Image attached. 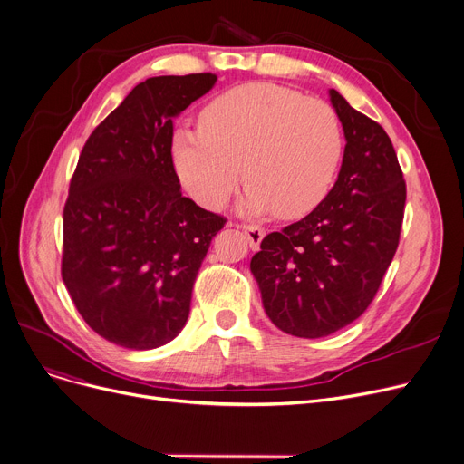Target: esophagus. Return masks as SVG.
I'll use <instances>...</instances> for the list:
<instances>
[{
  "instance_id": "34e87169",
  "label": "esophagus",
  "mask_w": 464,
  "mask_h": 464,
  "mask_svg": "<svg viewBox=\"0 0 464 464\" xmlns=\"http://www.w3.org/2000/svg\"><path fill=\"white\" fill-rule=\"evenodd\" d=\"M241 230H243L245 237H247V241H249V247H251V249H258L262 239H264V236H266V230L260 228V227H256V225H243Z\"/></svg>"
}]
</instances>
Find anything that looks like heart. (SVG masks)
<instances>
[{
    "label": "heart",
    "mask_w": 464,
    "mask_h": 464,
    "mask_svg": "<svg viewBox=\"0 0 464 464\" xmlns=\"http://www.w3.org/2000/svg\"><path fill=\"white\" fill-rule=\"evenodd\" d=\"M343 155L341 121L330 104L283 86L255 82L211 101L200 130L178 129L176 174L200 206L227 202L241 178L243 213L297 217L328 195Z\"/></svg>",
    "instance_id": "obj_1"
}]
</instances>
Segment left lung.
Here are the masks:
<instances>
[{"mask_svg": "<svg viewBox=\"0 0 464 464\" xmlns=\"http://www.w3.org/2000/svg\"><path fill=\"white\" fill-rule=\"evenodd\" d=\"M344 132L332 190L302 221L267 234L251 258L262 305L288 335L318 339L372 302L393 260L406 185L386 130L330 90Z\"/></svg>", "mask_w": 464, "mask_h": 464, "instance_id": "obj_1", "label": "left lung"}]
</instances>
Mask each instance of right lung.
<instances>
[{"instance_id": "1", "label": "right lung", "mask_w": 464, "mask_h": 464, "mask_svg": "<svg viewBox=\"0 0 464 464\" xmlns=\"http://www.w3.org/2000/svg\"><path fill=\"white\" fill-rule=\"evenodd\" d=\"M211 72L140 82L88 139L63 209L62 277L90 328L151 350L183 330L190 292L225 219L181 197L174 118Z\"/></svg>"}]
</instances>
